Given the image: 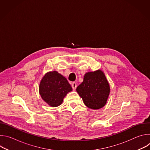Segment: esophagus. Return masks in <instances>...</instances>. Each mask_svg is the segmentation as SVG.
I'll return each mask as SVG.
<instances>
[{"mask_svg":"<svg viewBox=\"0 0 150 150\" xmlns=\"http://www.w3.org/2000/svg\"><path fill=\"white\" fill-rule=\"evenodd\" d=\"M71 85H72V87L73 90H76V87H77L76 83L75 82H73L71 83Z\"/></svg>","mask_w":150,"mask_h":150,"instance_id":"esophagus-1","label":"esophagus"}]
</instances>
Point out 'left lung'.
Segmentation results:
<instances>
[{"label":"left lung","instance_id":"left-lung-1","mask_svg":"<svg viewBox=\"0 0 150 150\" xmlns=\"http://www.w3.org/2000/svg\"><path fill=\"white\" fill-rule=\"evenodd\" d=\"M76 91L88 108L98 109L105 104L110 87L104 73L98 70L85 74L83 82L76 88Z\"/></svg>","mask_w":150,"mask_h":150}]
</instances>
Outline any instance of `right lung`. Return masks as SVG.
I'll return each mask as SVG.
<instances>
[{
	"label": "right lung",
	"mask_w": 150,
	"mask_h": 150,
	"mask_svg": "<svg viewBox=\"0 0 150 150\" xmlns=\"http://www.w3.org/2000/svg\"><path fill=\"white\" fill-rule=\"evenodd\" d=\"M72 88L67 78L56 71L47 73L41 79L39 92L41 98L52 107L60 105Z\"/></svg>",
	"instance_id": "1"
}]
</instances>
